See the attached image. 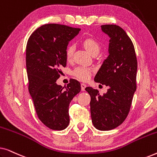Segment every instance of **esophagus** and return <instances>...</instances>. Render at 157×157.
<instances>
[{"label": "esophagus", "mask_w": 157, "mask_h": 157, "mask_svg": "<svg viewBox=\"0 0 157 157\" xmlns=\"http://www.w3.org/2000/svg\"><path fill=\"white\" fill-rule=\"evenodd\" d=\"M81 90H82V91H85V88L86 87V85L85 83H81Z\"/></svg>", "instance_id": "34e87169"}]
</instances>
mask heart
I'll use <instances>...</instances> for the list:
<instances>
[{"mask_svg":"<svg viewBox=\"0 0 157 157\" xmlns=\"http://www.w3.org/2000/svg\"><path fill=\"white\" fill-rule=\"evenodd\" d=\"M83 46L84 48L91 53L92 56L97 55L99 53L101 46L97 40L92 38H86L82 41ZM74 45H70L68 46L66 51V59L68 61L72 59L74 53ZM92 69L90 68L86 67V66H78L73 71L72 74L76 78H77L81 81H87L91 76Z\"/></svg>","mask_w":157,"mask_h":157,"instance_id":"heart-1","label":"heart"}]
</instances>
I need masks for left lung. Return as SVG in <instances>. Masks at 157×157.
<instances>
[{"instance_id":"8db88e82","label":"left lung","mask_w":157,"mask_h":157,"mask_svg":"<svg viewBox=\"0 0 157 157\" xmlns=\"http://www.w3.org/2000/svg\"><path fill=\"white\" fill-rule=\"evenodd\" d=\"M101 30L110 38L109 56L94 77V81L109 87L101 96L97 89H85L91 96L92 123L101 131L117 128L127 117L136 89L137 60L134 46L123 29L103 25Z\"/></svg>"}]
</instances>
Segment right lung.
Returning <instances> with one entry per match:
<instances>
[{"mask_svg":"<svg viewBox=\"0 0 157 157\" xmlns=\"http://www.w3.org/2000/svg\"><path fill=\"white\" fill-rule=\"evenodd\" d=\"M81 31L59 24H45L31 34L26 46L29 91L38 119L47 127L61 131L69 124L68 107L81 91L78 81L71 79L67 86L56 80L66 66L68 44Z\"/></svg>","mask_w":157,"mask_h":157,"instance_id":"obj_1","label":"right lung"}]
</instances>
